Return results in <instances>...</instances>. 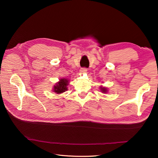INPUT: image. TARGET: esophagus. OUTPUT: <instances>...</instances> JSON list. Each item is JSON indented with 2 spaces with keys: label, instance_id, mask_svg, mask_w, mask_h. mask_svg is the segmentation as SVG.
<instances>
[{
  "label": "esophagus",
  "instance_id": "34e87169",
  "mask_svg": "<svg viewBox=\"0 0 158 158\" xmlns=\"http://www.w3.org/2000/svg\"><path fill=\"white\" fill-rule=\"evenodd\" d=\"M80 73H82V74H83V73H86V72L88 71V69H86V68H82L80 69Z\"/></svg>",
  "mask_w": 158,
  "mask_h": 158
}]
</instances>
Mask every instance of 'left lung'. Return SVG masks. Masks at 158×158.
<instances>
[{
  "label": "left lung",
  "instance_id": "obj_1",
  "mask_svg": "<svg viewBox=\"0 0 158 158\" xmlns=\"http://www.w3.org/2000/svg\"><path fill=\"white\" fill-rule=\"evenodd\" d=\"M101 90H102V92H103L104 93H106L107 92V89L106 88L101 87Z\"/></svg>",
  "mask_w": 158,
  "mask_h": 158
}]
</instances>
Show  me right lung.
Wrapping results in <instances>:
<instances>
[{
    "label": "right lung",
    "instance_id": "add662e5",
    "mask_svg": "<svg viewBox=\"0 0 158 158\" xmlns=\"http://www.w3.org/2000/svg\"><path fill=\"white\" fill-rule=\"evenodd\" d=\"M69 83V81L64 78L60 79L59 82L56 84V85L54 86L53 91L56 94H61L63 92H64L65 91L67 90V85Z\"/></svg>",
    "mask_w": 158,
    "mask_h": 158
}]
</instances>
